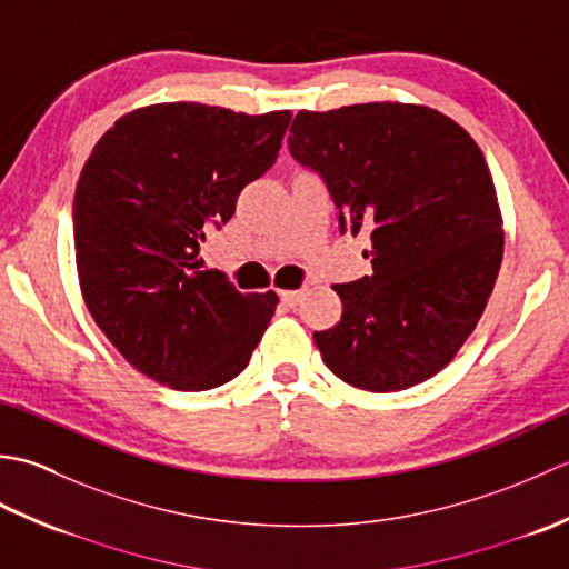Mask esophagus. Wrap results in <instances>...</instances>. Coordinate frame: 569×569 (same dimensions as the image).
<instances>
[{"label": "esophagus", "mask_w": 569, "mask_h": 569, "mask_svg": "<svg viewBox=\"0 0 569 569\" xmlns=\"http://www.w3.org/2000/svg\"><path fill=\"white\" fill-rule=\"evenodd\" d=\"M300 298H303V291H281V303L288 308L298 306Z\"/></svg>", "instance_id": "34e87169"}]
</instances>
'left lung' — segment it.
Wrapping results in <instances>:
<instances>
[{
    "label": "left lung",
    "instance_id": "obj_1",
    "mask_svg": "<svg viewBox=\"0 0 569 569\" xmlns=\"http://www.w3.org/2000/svg\"><path fill=\"white\" fill-rule=\"evenodd\" d=\"M288 151L322 178L340 234L371 239V276L332 286L342 318L312 335L322 361L377 393L435 377L477 328L503 257L475 139L430 107L369 102L298 112Z\"/></svg>",
    "mask_w": 569,
    "mask_h": 569
}]
</instances>
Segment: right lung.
Here are the masks:
<instances>
[{
	"mask_svg": "<svg viewBox=\"0 0 569 569\" xmlns=\"http://www.w3.org/2000/svg\"><path fill=\"white\" fill-rule=\"evenodd\" d=\"M291 112L166 102L117 119L76 188L72 234L90 316L131 367L176 391L247 369L278 296L200 271V241L276 163Z\"/></svg>",
	"mask_w": 569,
	"mask_h": 569,
	"instance_id": "obj_1",
	"label": "right lung"
}]
</instances>
